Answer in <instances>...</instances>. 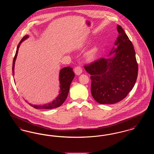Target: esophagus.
<instances>
[{"label": "esophagus", "instance_id": "obj_1", "mask_svg": "<svg viewBox=\"0 0 154 154\" xmlns=\"http://www.w3.org/2000/svg\"><path fill=\"white\" fill-rule=\"evenodd\" d=\"M82 70L80 66H77L75 67L74 73L76 75H80L82 73Z\"/></svg>", "mask_w": 154, "mask_h": 154}]
</instances>
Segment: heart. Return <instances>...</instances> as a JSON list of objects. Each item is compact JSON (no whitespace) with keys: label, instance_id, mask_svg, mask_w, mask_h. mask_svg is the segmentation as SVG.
I'll return each mask as SVG.
<instances>
[{"label":"heart","instance_id":"b5f03b06","mask_svg":"<svg viewBox=\"0 0 154 154\" xmlns=\"http://www.w3.org/2000/svg\"><path fill=\"white\" fill-rule=\"evenodd\" d=\"M96 52H97V48H94L92 50H91L88 53V58L89 59L93 58L94 57Z\"/></svg>","mask_w":154,"mask_h":154}]
</instances>
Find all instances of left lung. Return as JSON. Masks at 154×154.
<instances>
[{
	"label": "left lung",
	"mask_w": 154,
	"mask_h": 154,
	"mask_svg": "<svg viewBox=\"0 0 154 154\" xmlns=\"http://www.w3.org/2000/svg\"><path fill=\"white\" fill-rule=\"evenodd\" d=\"M118 36L109 55L84 66L91 74V94L100 104H114L126 97L137 80L138 65L131 41L122 28L117 25Z\"/></svg>",
	"instance_id": "1"
}]
</instances>
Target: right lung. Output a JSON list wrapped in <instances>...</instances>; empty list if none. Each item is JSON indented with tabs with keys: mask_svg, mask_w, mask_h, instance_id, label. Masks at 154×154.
Instances as JSON below:
<instances>
[{
	"mask_svg": "<svg viewBox=\"0 0 154 154\" xmlns=\"http://www.w3.org/2000/svg\"><path fill=\"white\" fill-rule=\"evenodd\" d=\"M28 37V35H26L23 37L17 46V51L15 52V55L14 58L13 59V63L12 70H13V74L14 72L15 62L17 56L19 47L22 42L25 39H26ZM74 77V73L73 71V69L72 67L69 66V67H65L62 69L59 73V82L60 84L59 94L55 100H54L52 102L50 103L49 104H43V105H35V104H32L30 103H28V104L30 106L37 109H51L54 108H57L59 106H60L65 101L67 97L70 86L72 81L73 80Z\"/></svg>",
	"mask_w": 154,
	"mask_h": 154,
	"instance_id": "add662e5",
	"label": "right lung"
}]
</instances>
